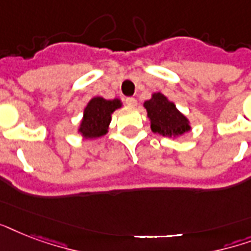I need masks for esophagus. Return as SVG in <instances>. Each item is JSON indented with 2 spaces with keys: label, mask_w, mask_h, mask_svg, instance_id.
Here are the masks:
<instances>
[{
  "label": "esophagus",
  "mask_w": 251,
  "mask_h": 251,
  "mask_svg": "<svg viewBox=\"0 0 251 251\" xmlns=\"http://www.w3.org/2000/svg\"><path fill=\"white\" fill-rule=\"evenodd\" d=\"M125 102L129 106H135L137 105V99H134V98H127L125 100Z\"/></svg>",
  "instance_id": "esophagus-1"
}]
</instances>
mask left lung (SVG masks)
Returning <instances> with one entry per match:
<instances>
[{"label":"left lung","mask_w":251,"mask_h":251,"mask_svg":"<svg viewBox=\"0 0 251 251\" xmlns=\"http://www.w3.org/2000/svg\"><path fill=\"white\" fill-rule=\"evenodd\" d=\"M145 106L153 133L176 137L190 130L186 117L176 109L173 102L168 101L164 95L153 94L152 99L145 102Z\"/></svg>","instance_id":"1"}]
</instances>
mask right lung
I'll return each instance as SVG.
<instances>
[{
  "mask_svg": "<svg viewBox=\"0 0 251 251\" xmlns=\"http://www.w3.org/2000/svg\"><path fill=\"white\" fill-rule=\"evenodd\" d=\"M121 106L118 99L105 100L102 98H94L84 109V116L79 131L86 138H98L106 133L109 125L110 114Z\"/></svg>",
  "mask_w": 251,
  "mask_h": 251,
  "instance_id": "obj_1",
  "label": "right lung"
}]
</instances>
